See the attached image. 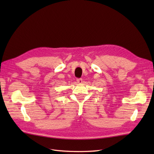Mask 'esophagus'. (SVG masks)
<instances>
[{
    "instance_id": "esophagus-1",
    "label": "esophagus",
    "mask_w": 154,
    "mask_h": 154,
    "mask_svg": "<svg viewBox=\"0 0 154 154\" xmlns=\"http://www.w3.org/2000/svg\"><path fill=\"white\" fill-rule=\"evenodd\" d=\"M76 81L78 83H82V78H78Z\"/></svg>"
}]
</instances>
